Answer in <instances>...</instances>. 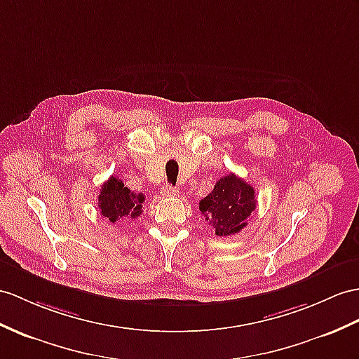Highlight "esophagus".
Returning a JSON list of instances; mask_svg holds the SVG:
<instances>
[{
	"instance_id": "esophagus-1",
	"label": "esophagus",
	"mask_w": 359,
	"mask_h": 359,
	"mask_svg": "<svg viewBox=\"0 0 359 359\" xmlns=\"http://www.w3.org/2000/svg\"><path fill=\"white\" fill-rule=\"evenodd\" d=\"M161 194H163L164 196H173L175 194H177V189L172 187V186H164V187L161 189Z\"/></svg>"
}]
</instances>
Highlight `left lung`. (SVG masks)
I'll return each mask as SVG.
<instances>
[{
	"instance_id": "left-lung-1",
	"label": "left lung",
	"mask_w": 359,
	"mask_h": 359,
	"mask_svg": "<svg viewBox=\"0 0 359 359\" xmlns=\"http://www.w3.org/2000/svg\"><path fill=\"white\" fill-rule=\"evenodd\" d=\"M256 205V191L252 186L230 173L217 181L213 190L201 199L199 212L213 225L217 236H231L247 226Z\"/></svg>"
}]
</instances>
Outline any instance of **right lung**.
Returning <instances> with one entry per match:
<instances>
[{
  "label": "right lung",
  "instance_id": "add662e5",
  "mask_svg": "<svg viewBox=\"0 0 359 359\" xmlns=\"http://www.w3.org/2000/svg\"><path fill=\"white\" fill-rule=\"evenodd\" d=\"M144 201L143 194L130 191L121 180L111 177L100 189L99 208L100 215L112 224L125 217L135 219L142 215V204Z\"/></svg>",
  "mask_w": 359,
  "mask_h": 359
}]
</instances>
